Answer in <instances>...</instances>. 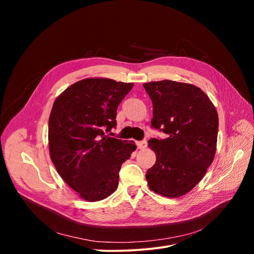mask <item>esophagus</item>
Instances as JSON below:
<instances>
[{"instance_id": "esophagus-1", "label": "esophagus", "mask_w": 254, "mask_h": 254, "mask_svg": "<svg viewBox=\"0 0 254 254\" xmlns=\"http://www.w3.org/2000/svg\"><path fill=\"white\" fill-rule=\"evenodd\" d=\"M136 146H137V148L144 149L146 146H147V142H146L145 140L144 141H139V142H136Z\"/></svg>"}]
</instances>
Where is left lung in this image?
I'll return each instance as SVG.
<instances>
[{"instance_id":"1","label":"left lung","mask_w":254,"mask_h":254,"mask_svg":"<svg viewBox=\"0 0 254 254\" xmlns=\"http://www.w3.org/2000/svg\"><path fill=\"white\" fill-rule=\"evenodd\" d=\"M152 102L151 126L168 136L151 139L156 163L146 173L155 193L177 198L201 181L217 145L218 114L204 92L194 84L173 80L144 83Z\"/></svg>"}]
</instances>
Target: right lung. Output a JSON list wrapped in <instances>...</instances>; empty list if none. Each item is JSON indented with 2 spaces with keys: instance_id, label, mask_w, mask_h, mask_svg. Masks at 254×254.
Listing matches in <instances>:
<instances>
[{
  "instance_id": "1",
  "label": "right lung",
  "mask_w": 254,
  "mask_h": 254,
  "mask_svg": "<svg viewBox=\"0 0 254 254\" xmlns=\"http://www.w3.org/2000/svg\"><path fill=\"white\" fill-rule=\"evenodd\" d=\"M132 82L84 78L54 102L49 119V149L59 176L86 201L114 193L123 162L135 150L133 141L108 136L117 109Z\"/></svg>"
}]
</instances>
